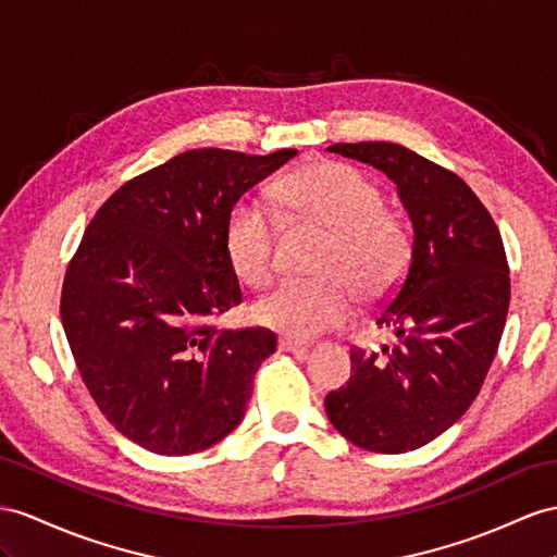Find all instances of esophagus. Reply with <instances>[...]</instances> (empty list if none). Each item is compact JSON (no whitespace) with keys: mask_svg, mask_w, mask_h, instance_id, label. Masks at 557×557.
I'll use <instances>...</instances> for the list:
<instances>
[{"mask_svg":"<svg viewBox=\"0 0 557 557\" xmlns=\"http://www.w3.org/2000/svg\"><path fill=\"white\" fill-rule=\"evenodd\" d=\"M277 346H280V350H284V352H294L296 358H306V355H308V346L301 344V341L289 338V336H282V338L277 341Z\"/></svg>","mask_w":557,"mask_h":557,"instance_id":"1","label":"esophagus"}]
</instances>
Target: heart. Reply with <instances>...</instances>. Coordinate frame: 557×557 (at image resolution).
<instances>
[{
  "label": "heart",
  "mask_w": 557,
  "mask_h": 557,
  "mask_svg": "<svg viewBox=\"0 0 557 557\" xmlns=\"http://www.w3.org/2000/svg\"><path fill=\"white\" fill-rule=\"evenodd\" d=\"M280 199L296 216L330 235L318 282H284L259 298L253 320L284 336L312 338L336 330L362 301H381L403 280L409 237L403 223L383 209V195L358 169L315 162L280 185ZM225 253L242 282L261 287L275 270L277 225L268 209L242 199L227 213Z\"/></svg>",
  "instance_id": "heart-1"
}]
</instances>
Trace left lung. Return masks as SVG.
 Listing matches in <instances>:
<instances>
[{"instance_id": "obj_1", "label": "left lung", "mask_w": 557, "mask_h": 557, "mask_svg": "<svg viewBox=\"0 0 557 557\" xmlns=\"http://www.w3.org/2000/svg\"><path fill=\"white\" fill-rule=\"evenodd\" d=\"M330 152L383 171L411 231V259L376 324L381 352L350 348V379L324 397L336 431L369 451L419 449L473 405L504 334L510 301L498 227L475 193L397 143H334Z\"/></svg>"}]
</instances>
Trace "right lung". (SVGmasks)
Returning <instances> with one entry per match:
<instances>
[{
	"label": "right lung",
	"mask_w": 557,
	"mask_h": 557,
	"mask_svg": "<svg viewBox=\"0 0 557 557\" xmlns=\"http://www.w3.org/2000/svg\"><path fill=\"white\" fill-rule=\"evenodd\" d=\"M294 154L181 152L124 183L84 233L63 282V330L98 409L143 449L202 451L245 419L277 336L209 322L242 304L225 221Z\"/></svg>",
	"instance_id": "obj_1"
}]
</instances>
